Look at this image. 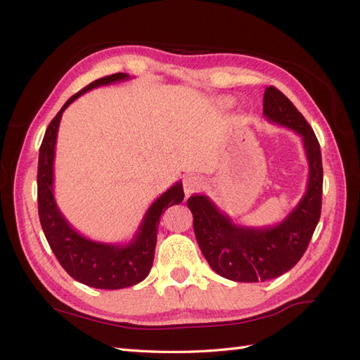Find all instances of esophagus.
Instances as JSON below:
<instances>
[{"label":"esophagus","mask_w":360,"mask_h":360,"mask_svg":"<svg viewBox=\"0 0 360 360\" xmlns=\"http://www.w3.org/2000/svg\"><path fill=\"white\" fill-rule=\"evenodd\" d=\"M202 186V180L197 176H186L183 179V191L186 198L191 197L192 193H195L197 191H200Z\"/></svg>","instance_id":"34e87169"}]
</instances>
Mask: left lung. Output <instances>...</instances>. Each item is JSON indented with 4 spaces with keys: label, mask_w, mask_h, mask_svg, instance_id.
Segmentation results:
<instances>
[{
    "label": "left lung",
    "mask_w": 360,
    "mask_h": 360,
    "mask_svg": "<svg viewBox=\"0 0 360 360\" xmlns=\"http://www.w3.org/2000/svg\"><path fill=\"white\" fill-rule=\"evenodd\" d=\"M263 114L269 122L302 136L309 165L307 192L285 219L275 226H243L234 224L207 195L195 193L188 200L195 237L207 263L217 275L236 282L269 281L296 266L321 213V150L312 127L288 97L271 85L264 91Z\"/></svg>",
    "instance_id": "obj_1"
}]
</instances>
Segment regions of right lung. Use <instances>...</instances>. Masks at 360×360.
<instances>
[{"instance_id": "right-lung-1", "label": "right lung", "mask_w": 360, "mask_h": 360, "mask_svg": "<svg viewBox=\"0 0 360 360\" xmlns=\"http://www.w3.org/2000/svg\"><path fill=\"white\" fill-rule=\"evenodd\" d=\"M126 79H130L127 73H114L93 81L85 89L73 94L49 123L39 151L37 202L43 233L58 263L73 279L101 290L132 287L147 278L155 259L160 214L168 207L180 204L184 198L181 181L163 192L148 207L132 240L124 245L96 242L84 237L68 222L58 209L53 198V159H56V144L63 112L84 93L101 85Z\"/></svg>"}]
</instances>
